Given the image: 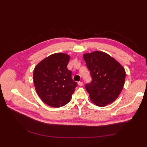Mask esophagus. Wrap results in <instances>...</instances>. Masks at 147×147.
Segmentation results:
<instances>
[{"mask_svg":"<svg viewBox=\"0 0 147 147\" xmlns=\"http://www.w3.org/2000/svg\"><path fill=\"white\" fill-rule=\"evenodd\" d=\"M78 84L79 86H83V82H78Z\"/></svg>","mask_w":147,"mask_h":147,"instance_id":"esophagus-1","label":"esophagus"}]
</instances>
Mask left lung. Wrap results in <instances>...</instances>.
Returning <instances> with one entry per match:
<instances>
[{
	"label": "left lung",
	"mask_w": 147,
	"mask_h": 147,
	"mask_svg": "<svg viewBox=\"0 0 147 147\" xmlns=\"http://www.w3.org/2000/svg\"><path fill=\"white\" fill-rule=\"evenodd\" d=\"M83 59L92 77V82L85 85L90 100L99 107L112 103L124 86L126 78L124 67L103 51L85 53Z\"/></svg>",
	"instance_id": "8db88e82"
}]
</instances>
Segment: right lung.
Masks as SVG:
<instances>
[{
  "mask_svg": "<svg viewBox=\"0 0 147 147\" xmlns=\"http://www.w3.org/2000/svg\"><path fill=\"white\" fill-rule=\"evenodd\" d=\"M70 58L65 53H55L41 61L34 70L35 91L49 106L57 108L68 104L77 86L67 67Z\"/></svg>",
  "mask_w": 147,
  "mask_h": 147,
  "instance_id": "obj_1",
  "label": "right lung"
}]
</instances>
